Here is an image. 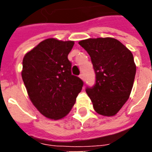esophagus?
<instances>
[{"label": "esophagus", "instance_id": "1", "mask_svg": "<svg viewBox=\"0 0 152 152\" xmlns=\"http://www.w3.org/2000/svg\"><path fill=\"white\" fill-rule=\"evenodd\" d=\"M79 76H80V78L82 80H85V76H84V74H80Z\"/></svg>", "mask_w": 152, "mask_h": 152}]
</instances>
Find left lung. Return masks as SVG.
<instances>
[{"label": "left lung", "instance_id": "left-lung-1", "mask_svg": "<svg viewBox=\"0 0 152 152\" xmlns=\"http://www.w3.org/2000/svg\"><path fill=\"white\" fill-rule=\"evenodd\" d=\"M91 58L95 85L86 88L95 112L104 116L116 115L129 98L136 74L133 53L112 37L79 41Z\"/></svg>", "mask_w": 152, "mask_h": 152}]
</instances>
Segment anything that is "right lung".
Returning a JSON list of instances; mask_svg holds the SVG:
<instances>
[{"mask_svg":"<svg viewBox=\"0 0 152 152\" xmlns=\"http://www.w3.org/2000/svg\"><path fill=\"white\" fill-rule=\"evenodd\" d=\"M72 40L49 38L26 53L23 59L22 78L29 99L45 117H65L82 89L83 81L72 75L67 55Z\"/></svg>","mask_w":152,"mask_h":152,"instance_id":"right-lung-1","label":"right lung"}]
</instances>
